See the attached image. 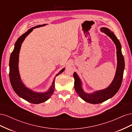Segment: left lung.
Instances as JSON below:
<instances>
[{"mask_svg":"<svg viewBox=\"0 0 132 132\" xmlns=\"http://www.w3.org/2000/svg\"><path fill=\"white\" fill-rule=\"evenodd\" d=\"M100 30L102 32H104L107 36H109L116 47L117 65L116 72L112 82L109 86L105 89L95 91L94 93L91 94H87L84 91L82 88L81 80L80 79L78 75L75 72L73 74L75 80L74 87L76 92L83 100L92 104H97L104 102L108 99L112 97L117 93L121 86L124 69H125V59L122 53L120 42L112 32L108 28L102 27Z\"/></svg>","mask_w":132,"mask_h":132,"instance_id":"left-lung-1","label":"left lung"}]
</instances>
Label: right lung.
<instances>
[{
	"label": "right lung",
	"mask_w": 132,
	"mask_h": 132,
	"mask_svg": "<svg viewBox=\"0 0 132 132\" xmlns=\"http://www.w3.org/2000/svg\"><path fill=\"white\" fill-rule=\"evenodd\" d=\"M46 25V24L39 25L32 27L25 34L22 35L15 43L14 49L10 55L9 61V78L11 85L13 90L19 97L34 104H38V103L44 102L50 98L54 92L55 77L63 72V71L65 70V68H63L56 74L50 89L46 93H36L30 89H28L21 81L20 77L18 67L19 52L21 44L27 36L29 35L34 29L45 26Z\"/></svg>",
	"instance_id": "right-lung-1"
}]
</instances>
